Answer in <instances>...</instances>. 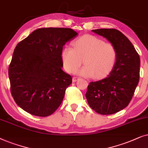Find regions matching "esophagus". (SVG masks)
Here are the masks:
<instances>
[{
	"label": "esophagus",
	"mask_w": 148,
	"mask_h": 148,
	"mask_svg": "<svg viewBox=\"0 0 148 148\" xmlns=\"http://www.w3.org/2000/svg\"><path fill=\"white\" fill-rule=\"evenodd\" d=\"M78 79H79V78H78V77H75V76H74V77H73V78H72V81L76 82Z\"/></svg>",
	"instance_id": "1"
}]
</instances>
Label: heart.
Masks as SVG:
<instances>
[{"label": "heart", "instance_id": "heart-1", "mask_svg": "<svg viewBox=\"0 0 148 148\" xmlns=\"http://www.w3.org/2000/svg\"><path fill=\"white\" fill-rule=\"evenodd\" d=\"M74 48L66 47L62 51L64 68L70 73H78L86 77L99 79L106 77L114 67L117 59V50L111 42H105L92 35H84L73 43Z\"/></svg>", "mask_w": 148, "mask_h": 148}]
</instances>
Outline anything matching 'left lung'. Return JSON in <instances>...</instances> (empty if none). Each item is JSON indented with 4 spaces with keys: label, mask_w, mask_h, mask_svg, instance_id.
<instances>
[{
    "label": "left lung",
    "mask_w": 148,
    "mask_h": 148,
    "mask_svg": "<svg viewBox=\"0 0 148 148\" xmlns=\"http://www.w3.org/2000/svg\"><path fill=\"white\" fill-rule=\"evenodd\" d=\"M117 50V59L108 77L88 85L85 95L88 105L97 113L110 115L123 110L131 101L139 83L140 58L135 47L116 29H92Z\"/></svg>",
    "instance_id": "left-lung-1"
}]
</instances>
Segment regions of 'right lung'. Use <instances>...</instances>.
<instances>
[{
	"label": "right lung",
	"instance_id": "obj_1",
	"mask_svg": "<svg viewBox=\"0 0 148 148\" xmlns=\"http://www.w3.org/2000/svg\"><path fill=\"white\" fill-rule=\"evenodd\" d=\"M78 33L66 27L37 29L17 45L9 66L11 92L27 113L45 117L60 107L72 76L62 70V51Z\"/></svg>",
	"mask_w": 148,
	"mask_h": 148
}]
</instances>
